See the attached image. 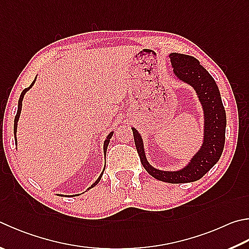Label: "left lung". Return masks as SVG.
<instances>
[{"mask_svg": "<svg viewBox=\"0 0 249 249\" xmlns=\"http://www.w3.org/2000/svg\"><path fill=\"white\" fill-rule=\"evenodd\" d=\"M169 57L176 78L191 86L200 102L203 113V134L200 148L182 169L160 170L149 163L142 135L135 127H132V130L140 161L149 174L166 183H191L200 179L222 155L227 114L218 86L205 67L200 65L199 61L194 56L180 53H171Z\"/></svg>", "mask_w": 249, "mask_h": 249, "instance_id": "left-lung-1", "label": "left lung"}]
</instances>
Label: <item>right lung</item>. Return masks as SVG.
<instances>
[{"mask_svg":"<svg viewBox=\"0 0 249 249\" xmlns=\"http://www.w3.org/2000/svg\"><path fill=\"white\" fill-rule=\"evenodd\" d=\"M36 79L37 78H35V80L33 81V83H31V85L29 86L28 88H26V89H24L22 90V92H21V94H20V97H19V100H18V109H17V114H16V116H15V120H14V136H15V139H16V143H17V138H16V133H17V123H18V120H19V116H20V112H21V107H22V99H24V96L26 94V92L28 91V90L33 87L34 86V84L36 83ZM113 130L112 132L107 135V139L105 140V143H103V153H105V158H106V156H107V146H109V142H110V139L112 138V136H113ZM105 169H106V166H105ZM105 169H103V171H105ZM103 171H102V173L100 174V176H99L98 178V179L96 180V182H94L91 186H90L88 189H90V188H92V187H94L96 186V185L100 182V179H101V178H102V174H103ZM62 196H64V195H62ZM67 196H70V197H73V196H76V195H67Z\"/></svg>","mask_w":249,"mask_h":249,"instance_id":"1","label":"right lung"}]
</instances>
